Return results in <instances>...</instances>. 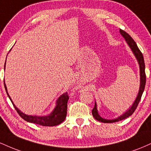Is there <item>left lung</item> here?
Returning a JSON list of instances; mask_svg holds the SVG:
<instances>
[{
    "label": "left lung",
    "instance_id": "8db88e82",
    "mask_svg": "<svg viewBox=\"0 0 151 151\" xmlns=\"http://www.w3.org/2000/svg\"><path fill=\"white\" fill-rule=\"evenodd\" d=\"M121 35L123 36V37L125 39V40L127 42V44L129 45V46L131 48V50H132L133 55L136 57L137 61L138 62V65H139V69H140V87H139V91H138V95H137V97L136 98L134 102H133V105L131 106V107L127 111L125 112L123 115L120 116L119 117L116 118V119H111V120H109V119H105L100 116V115L98 113L97 110V105H96V101H95L94 107L92 109V115L93 118L96 120L100 121L102 123H114L117 122V121H121L123 119H125L126 118L129 117L130 116H131L133 114V112L135 111L137 106H138V104H139L140 100H141L142 94H143V91L145 89V81H146V77H145V63H144V59H143V54L141 53V52L140 51V50L138 49V46H137L136 42L133 40V38L129 35L127 32H126L125 31L121 30H119Z\"/></svg>",
    "mask_w": 151,
    "mask_h": 151
}]
</instances>
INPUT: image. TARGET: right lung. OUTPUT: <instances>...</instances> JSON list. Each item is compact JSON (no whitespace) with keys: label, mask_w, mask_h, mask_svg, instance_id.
I'll return each mask as SVG.
<instances>
[{"label":"right lung","mask_w":151,"mask_h":151,"mask_svg":"<svg viewBox=\"0 0 151 151\" xmlns=\"http://www.w3.org/2000/svg\"><path fill=\"white\" fill-rule=\"evenodd\" d=\"M6 63H5L4 70L6 67ZM4 86L6 89V93L8 94V97L13 104V106L17 111L18 114L20 116L22 119L30 123H33V124H39V125L43 126H54L60 124L65 120V118L67 116V101L69 99V96L67 95V92L64 93L56 101V106L55 107L54 110L50 114L47 116H32L27 115V114L22 113L20 109H18L15 106L10 98V95L8 94V90L4 81Z\"/></svg>","instance_id":"add662e5"}]
</instances>
